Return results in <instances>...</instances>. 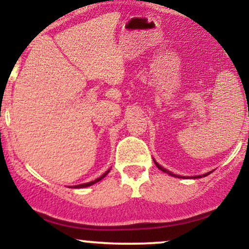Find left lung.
<instances>
[{
    "label": "left lung",
    "mask_w": 249,
    "mask_h": 249,
    "mask_svg": "<svg viewBox=\"0 0 249 249\" xmlns=\"http://www.w3.org/2000/svg\"><path fill=\"white\" fill-rule=\"evenodd\" d=\"M154 162H155V164H156V166H157V168H159V169H160V170H162V171H164V172H166V174H169V175H170V176H174V177H178V178H179V176H177V175L172 174V172H170V171H168V170H166V169H164V168H162V166H160V165L159 164V163H157V162H156V160H154ZM210 174H211V172H207V174H205V175H200V176H195V177H192V178H201V177H205V176H207V175H210Z\"/></svg>",
    "instance_id": "1"
}]
</instances>
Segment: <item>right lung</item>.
<instances>
[{
	"instance_id": "1",
	"label": "right lung",
	"mask_w": 249,
	"mask_h": 249,
	"mask_svg": "<svg viewBox=\"0 0 249 249\" xmlns=\"http://www.w3.org/2000/svg\"><path fill=\"white\" fill-rule=\"evenodd\" d=\"M108 172H109V170H107L106 172H105L104 175H102V176H100V177H99V178H96L95 180H92V182H89V183L79 184V185H74V186H73V188H87V186H90V185H93V184H95L96 182H99V180H101L102 178H104V177H106V175L108 174Z\"/></svg>"
}]
</instances>
